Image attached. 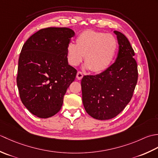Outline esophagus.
<instances>
[{"mask_svg": "<svg viewBox=\"0 0 158 158\" xmlns=\"http://www.w3.org/2000/svg\"><path fill=\"white\" fill-rule=\"evenodd\" d=\"M83 73L81 72H80V71L77 72V79L81 80L83 78Z\"/></svg>", "mask_w": 158, "mask_h": 158, "instance_id": "34e87169", "label": "esophagus"}]
</instances>
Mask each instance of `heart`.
Returning a JSON list of instances; mask_svg holds the SVG:
<instances>
[{
    "instance_id": "1",
    "label": "heart",
    "mask_w": 158,
    "mask_h": 158,
    "mask_svg": "<svg viewBox=\"0 0 158 158\" xmlns=\"http://www.w3.org/2000/svg\"><path fill=\"white\" fill-rule=\"evenodd\" d=\"M117 49V41L110 34L87 30L66 47L67 60L70 65L78 66L84 61L85 68L98 73L105 70L112 62Z\"/></svg>"
}]
</instances>
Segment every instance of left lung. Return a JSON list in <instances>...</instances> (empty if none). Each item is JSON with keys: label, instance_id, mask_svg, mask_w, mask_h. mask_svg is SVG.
I'll use <instances>...</instances> for the list:
<instances>
[{"label": "left lung", "instance_id": "1", "mask_svg": "<svg viewBox=\"0 0 158 158\" xmlns=\"http://www.w3.org/2000/svg\"><path fill=\"white\" fill-rule=\"evenodd\" d=\"M119 51L115 62L96 75H85L81 79L82 101L93 118L112 119L130 101L138 80L135 52L126 36L118 31Z\"/></svg>", "mask_w": 158, "mask_h": 158}]
</instances>
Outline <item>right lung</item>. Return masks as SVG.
Here are the masks:
<instances>
[{
  "mask_svg": "<svg viewBox=\"0 0 158 158\" xmlns=\"http://www.w3.org/2000/svg\"><path fill=\"white\" fill-rule=\"evenodd\" d=\"M75 32L68 28L40 30L23 44L20 53L17 85L23 105L40 118L61 109L67 88L77 70L68 63L66 47Z\"/></svg>",
  "mask_w": 158,
  "mask_h": 158,
  "instance_id": "1",
  "label": "right lung"
}]
</instances>
